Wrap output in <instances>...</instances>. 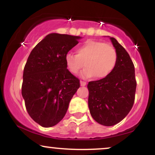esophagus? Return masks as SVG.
I'll list each match as a JSON object with an SVG mask.
<instances>
[{"label":"esophagus","instance_id":"1","mask_svg":"<svg viewBox=\"0 0 155 155\" xmlns=\"http://www.w3.org/2000/svg\"><path fill=\"white\" fill-rule=\"evenodd\" d=\"M80 84H81V86H85L87 84V83L84 81H80Z\"/></svg>","mask_w":155,"mask_h":155}]
</instances>
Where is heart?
<instances>
[{
  "instance_id": "obj_1",
  "label": "heart",
  "mask_w": 155,
  "mask_h": 155,
  "mask_svg": "<svg viewBox=\"0 0 155 155\" xmlns=\"http://www.w3.org/2000/svg\"><path fill=\"white\" fill-rule=\"evenodd\" d=\"M76 54L67 53L65 65L69 72L76 75L84 67V78L95 76L97 79L107 77L113 72L117 63V51L112 46L97 41L89 40L76 49Z\"/></svg>"
}]
</instances>
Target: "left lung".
<instances>
[{"mask_svg": "<svg viewBox=\"0 0 155 155\" xmlns=\"http://www.w3.org/2000/svg\"><path fill=\"white\" fill-rule=\"evenodd\" d=\"M117 54L114 70L104 79L88 83V106L92 118L105 126L114 125L128 114L135 101V67L127 51L110 38Z\"/></svg>", "mask_w": 155, "mask_h": 155, "instance_id": "obj_1", "label": "left lung"}]
</instances>
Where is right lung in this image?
<instances>
[{
  "instance_id": "add662e5",
  "label": "right lung",
  "mask_w": 155,
  "mask_h": 155,
  "mask_svg": "<svg viewBox=\"0 0 155 155\" xmlns=\"http://www.w3.org/2000/svg\"><path fill=\"white\" fill-rule=\"evenodd\" d=\"M79 36L51 33L31 51L23 71L22 95L28 114L44 127H52L66 114L80 87L69 72L65 56L79 43Z\"/></svg>"
}]
</instances>
